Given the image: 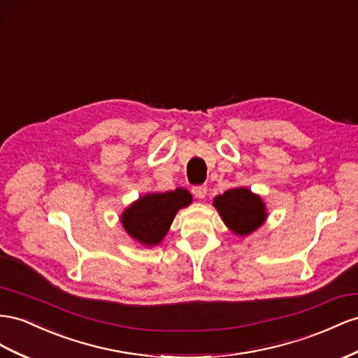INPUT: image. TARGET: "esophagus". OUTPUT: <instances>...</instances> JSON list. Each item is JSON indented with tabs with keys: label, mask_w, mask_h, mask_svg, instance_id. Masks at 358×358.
<instances>
[{
	"label": "esophagus",
	"mask_w": 358,
	"mask_h": 358,
	"mask_svg": "<svg viewBox=\"0 0 358 358\" xmlns=\"http://www.w3.org/2000/svg\"><path fill=\"white\" fill-rule=\"evenodd\" d=\"M192 194H194L197 199H205V196H206V192H208V188H206V185H196V187H192Z\"/></svg>",
	"instance_id": "34e87169"
}]
</instances>
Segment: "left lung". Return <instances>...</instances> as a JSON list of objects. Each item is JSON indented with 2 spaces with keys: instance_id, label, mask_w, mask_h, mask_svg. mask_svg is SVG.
Listing matches in <instances>:
<instances>
[{
  "instance_id": "1",
  "label": "left lung",
  "mask_w": 358,
  "mask_h": 358,
  "mask_svg": "<svg viewBox=\"0 0 358 358\" xmlns=\"http://www.w3.org/2000/svg\"><path fill=\"white\" fill-rule=\"evenodd\" d=\"M214 206L226 226L238 235L251 234L266 218L262 200L247 188L227 189L224 194L215 197Z\"/></svg>"
}]
</instances>
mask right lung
<instances>
[{
    "label": "right lung",
    "instance_id": "1",
    "mask_svg": "<svg viewBox=\"0 0 358 358\" xmlns=\"http://www.w3.org/2000/svg\"><path fill=\"white\" fill-rule=\"evenodd\" d=\"M191 200L189 192L182 188L144 196L124 210L123 227L138 243L155 245L166 236L176 212Z\"/></svg>",
    "mask_w": 358,
    "mask_h": 358
}]
</instances>
